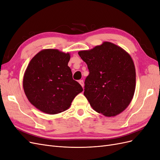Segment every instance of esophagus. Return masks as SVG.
Instances as JSON below:
<instances>
[{
    "label": "esophagus",
    "instance_id": "1",
    "mask_svg": "<svg viewBox=\"0 0 160 160\" xmlns=\"http://www.w3.org/2000/svg\"><path fill=\"white\" fill-rule=\"evenodd\" d=\"M79 83H80V85L82 86V88H84V82H83V80H80L79 81Z\"/></svg>",
    "mask_w": 160,
    "mask_h": 160
}]
</instances>
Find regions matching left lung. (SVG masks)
<instances>
[{
    "instance_id": "8db88e82",
    "label": "left lung",
    "mask_w": 160,
    "mask_h": 160,
    "mask_svg": "<svg viewBox=\"0 0 160 160\" xmlns=\"http://www.w3.org/2000/svg\"><path fill=\"white\" fill-rule=\"evenodd\" d=\"M78 54L88 65L84 95L91 108L106 117L126 109L135 89V68L132 58L122 47L105 41Z\"/></svg>"
}]
</instances>
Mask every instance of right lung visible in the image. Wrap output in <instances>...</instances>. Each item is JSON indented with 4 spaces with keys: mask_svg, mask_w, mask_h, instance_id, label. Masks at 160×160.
I'll return each instance as SVG.
<instances>
[{
    "mask_svg": "<svg viewBox=\"0 0 160 160\" xmlns=\"http://www.w3.org/2000/svg\"><path fill=\"white\" fill-rule=\"evenodd\" d=\"M70 54L57 49L38 52L31 60L23 77V89L29 102L43 113L54 115L68 109L83 91L73 80L68 66Z\"/></svg>",
    "mask_w": 160,
    "mask_h": 160,
    "instance_id": "right-lung-1",
    "label": "right lung"
}]
</instances>
